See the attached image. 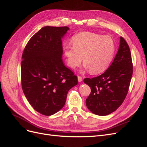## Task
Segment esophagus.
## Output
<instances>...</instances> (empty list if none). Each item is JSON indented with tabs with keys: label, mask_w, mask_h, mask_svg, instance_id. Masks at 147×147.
I'll return each instance as SVG.
<instances>
[{
	"label": "esophagus",
	"mask_w": 147,
	"mask_h": 147,
	"mask_svg": "<svg viewBox=\"0 0 147 147\" xmlns=\"http://www.w3.org/2000/svg\"><path fill=\"white\" fill-rule=\"evenodd\" d=\"M77 78H78V82H82V81L83 80V78L82 77H80V76H78Z\"/></svg>",
	"instance_id": "1"
}]
</instances>
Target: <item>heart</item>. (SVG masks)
Segmentation results:
<instances>
[{"instance_id":"b5f03b06","label":"heart","mask_w":147,"mask_h":147,"mask_svg":"<svg viewBox=\"0 0 147 147\" xmlns=\"http://www.w3.org/2000/svg\"><path fill=\"white\" fill-rule=\"evenodd\" d=\"M73 46L65 45L64 55L67 65L72 69L83 61L84 69L92 74H100L108 67L115 52V43L109 35L83 32L72 38Z\"/></svg>"}]
</instances>
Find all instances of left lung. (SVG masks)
Wrapping results in <instances>:
<instances>
[{
    "label": "left lung",
    "mask_w": 147,
    "mask_h": 147,
    "mask_svg": "<svg viewBox=\"0 0 147 147\" xmlns=\"http://www.w3.org/2000/svg\"><path fill=\"white\" fill-rule=\"evenodd\" d=\"M132 75L130 49L125 40L120 37L118 52L109 67L98 77L83 80L91 90L86 99L87 108L100 116L115 112L126 98Z\"/></svg>",
    "instance_id": "8db88e82"
}]
</instances>
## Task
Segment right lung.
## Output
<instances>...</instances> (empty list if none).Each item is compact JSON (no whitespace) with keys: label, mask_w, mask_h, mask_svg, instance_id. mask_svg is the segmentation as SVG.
<instances>
[{"label":"right lung","mask_w":147,"mask_h":147,"mask_svg":"<svg viewBox=\"0 0 147 147\" xmlns=\"http://www.w3.org/2000/svg\"><path fill=\"white\" fill-rule=\"evenodd\" d=\"M69 30L67 26H45L31 37L22 55L24 94L34 109L46 116L63 107L68 91L78 83L62 60V38Z\"/></svg>","instance_id":"right-lung-1"}]
</instances>
